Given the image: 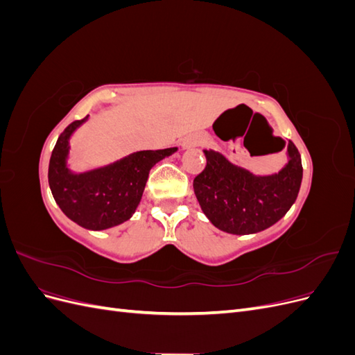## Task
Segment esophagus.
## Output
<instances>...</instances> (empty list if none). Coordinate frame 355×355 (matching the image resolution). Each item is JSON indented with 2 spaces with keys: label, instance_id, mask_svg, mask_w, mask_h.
<instances>
[{
  "label": "esophagus",
  "instance_id": "esophagus-1",
  "mask_svg": "<svg viewBox=\"0 0 355 355\" xmlns=\"http://www.w3.org/2000/svg\"><path fill=\"white\" fill-rule=\"evenodd\" d=\"M200 144H201V139H200V137H188V139H185L184 142H182V146H184V148L187 149V148L198 146Z\"/></svg>",
  "mask_w": 355,
  "mask_h": 355
}]
</instances>
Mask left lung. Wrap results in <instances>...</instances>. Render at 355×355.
Returning a JSON list of instances; mask_svg holds the SVG:
<instances>
[{"label":"left lung","mask_w":355,"mask_h":355,"mask_svg":"<svg viewBox=\"0 0 355 355\" xmlns=\"http://www.w3.org/2000/svg\"><path fill=\"white\" fill-rule=\"evenodd\" d=\"M287 153L290 159L283 170L254 176L219 153L204 151L207 164L194 179V192L214 227L230 234H253L284 216L296 201L304 171L293 142H288Z\"/></svg>","instance_id":"8db88e82"}]
</instances>
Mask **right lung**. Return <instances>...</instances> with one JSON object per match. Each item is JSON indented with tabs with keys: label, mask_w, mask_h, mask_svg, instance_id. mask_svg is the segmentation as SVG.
Segmentation results:
<instances>
[{
	"label": "right lung",
	"mask_w": 355,
	"mask_h": 355,
	"mask_svg": "<svg viewBox=\"0 0 355 355\" xmlns=\"http://www.w3.org/2000/svg\"><path fill=\"white\" fill-rule=\"evenodd\" d=\"M85 120L87 116L71 123L60 133L50 157L49 185L60 210L71 220L99 231L132 218L142 198L149 170L178 148L135 153L108 167L73 175L67 167L69 136Z\"/></svg>",
	"instance_id": "right-lung-1"
}]
</instances>
